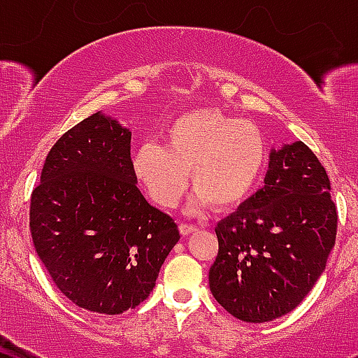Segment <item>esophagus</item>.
<instances>
[{"instance_id": "1", "label": "esophagus", "mask_w": 358, "mask_h": 358, "mask_svg": "<svg viewBox=\"0 0 358 358\" xmlns=\"http://www.w3.org/2000/svg\"><path fill=\"white\" fill-rule=\"evenodd\" d=\"M180 234H182V236H189V234H192V232H196V227L194 225H190V223H180Z\"/></svg>"}]
</instances>
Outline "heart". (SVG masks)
<instances>
[{
	"label": "heart",
	"instance_id": "obj_1",
	"mask_svg": "<svg viewBox=\"0 0 358 358\" xmlns=\"http://www.w3.org/2000/svg\"><path fill=\"white\" fill-rule=\"evenodd\" d=\"M266 142L258 126L218 109L178 115L162 135V147L143 143L133 156V173L150 199L173 208L185 192L187 173L194 211L213 204L230 209L248 199L262 176Z\"/></svg>",
	"mask_w": 358,
	"mask_h": 358
}]
</instances>
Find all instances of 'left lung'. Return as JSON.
Returning a JSON list of instances; mask_svg holds the SVG:
<instances>
[{
  "label": "left lung",
  "mask_w": 358,
  "mask_h": 358,
  "mask_svg": "<svg viewBox=\"0 0 358 358\" xmlns=\"http://www.w3.org/2000/svg\"><path fill=\"white\" fill-rule=\"evenodd\" d=\"M331 182L303 142L272 149L265 187L216 225V301L244 322H270L303 301L334 248Z\"/></svg>",
  "instance_id": "1"
}]
</instances>
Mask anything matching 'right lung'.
Listing matches in <instances>:
<instances>
[{"label":"right lung","mask_w":358,"mask_h":358,"mask_svg":"<svg viewBox=\"0 0 358 358\" xmlns=\"http://www.w3.org/2000/svg\"><path fill=\"white\" fill-rule=\"evenodd\" d=\"M129 150L131 131L96 112L57 140L31 196L32 243L55 286L106 315L150 294L180 241L175 220L136 187Z\"/></svg>","instance_id":"add662e5"}]
</instances>
